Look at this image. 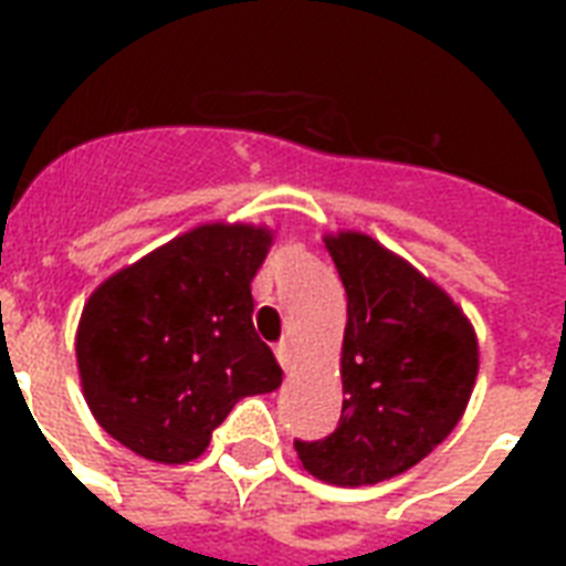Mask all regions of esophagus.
Masks as SVG:
<instances>
[{
  "mask_svg": "<svg viewBox=\"0 0 566 566\" xmlns=\"http://www.w3.org/2000/svg\"><path fill=\"white\" fill-rule=\"evenodd\" d=\"M275 358H279V364H282L284 370H287V373L293 370V361H296V358H293V346L291 344L275 346Z\"/></svg>",
  "mask_w": 566,
  "mask_h": 566,
  "instance_id": "obj_1",
  "label": "esophagus"
}]
</instances>
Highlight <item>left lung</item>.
<instances>
[{"mask_svg": "<svg viewBox=\"0 0 566 566\" xmlns=\"http://www.w3.org/2000/svg\"><path fill=\"white\" fill-rule=\"evenodd\" d=\"M323 240L346 287V399L337 429L296 440V455L319 482L361 488L411 470L449 438L479 376V340L443 287L370 234Z\"/></svg>", "mask_w": 566, "mask_h": 566, "instance_id": "left-lung-1", "label": "left lung"}]
</instances>
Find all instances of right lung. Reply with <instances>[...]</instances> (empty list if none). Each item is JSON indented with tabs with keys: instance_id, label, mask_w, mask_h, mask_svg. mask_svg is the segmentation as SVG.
I'll use <instances>...</instances> for the list:
<instances>
[{
	"instance_id": "right-lung-1",
	"label": "right lung",
	"mask_w": 566,
	"mask_h": 566,
	"mask_svg": "<svg viewBox=\"0 0 566 566\" xmlns=\"http://www.w3.org/2000/svg\"><path fill=\"white\" fill-rule=\"evenodd\" d=\"M273 238L252 222H202L91 293L75 364L111 438L158 464H188L243 396L282 385L252 326V279Z\"/></svg>"
}]
</instances>
